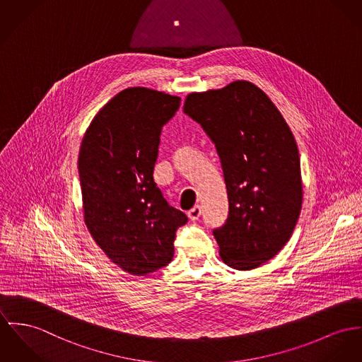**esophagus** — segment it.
Returning <instances> with one entry per match:
<instances>
[{
  "mask_svg": "<svg viewBox=\"0 0 362 362\" xmlns=\"http://www.w3.org/2000/svg\"><path fill=\"white\" fill-rule=\"evenodd\" d=\"M201 214H202L201 206H199V205H195L193 209H190V211H189L187 216H189V219H190V221H198V219H199V216H201Z\"/></svg>",
  "mask_w": 362,
  "mask_h": 362,
  "instance_id": "obj_1",
  "label": "esophagus"
}]
</instances>
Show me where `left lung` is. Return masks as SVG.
<instances>
[{
  "label": "left lung",
  "instance_id": "left-lung-1",
  "mask_svg": "<svg viewBox=\"0 0 362 362\" xmlns=\"http://www.w3.org/2000/svg\"><path fill=\"white\" fill-rule=\"evenodd\" d=\"M183 112L215 143L228 197V216L214 230L223 262L252 270L291 238L303 187L295 138L269 96L250 81L193 92Z\"/></svg>",
  "mask_w": 362,
  "mask_h": 362
}]
</instances>
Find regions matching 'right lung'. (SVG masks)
<instances>
[{"label": "right lung", "mask_w": 362, "mask_h": 362, "mask_svg": "<svg viewBox=\"0 0 362 362\" xmlns=\"http://www.w3.org/2000/svg\"><path fill=\"white\" fill-rule=\"evenodd\" d=\"M179 106L180 98L165 92L127 88L95 115L81 143L83 222L112 263L134 276L167 266L176 230L187 223L153 177L161 129Z\"/></svg>", "instance_id": "1"}]
</instances>
